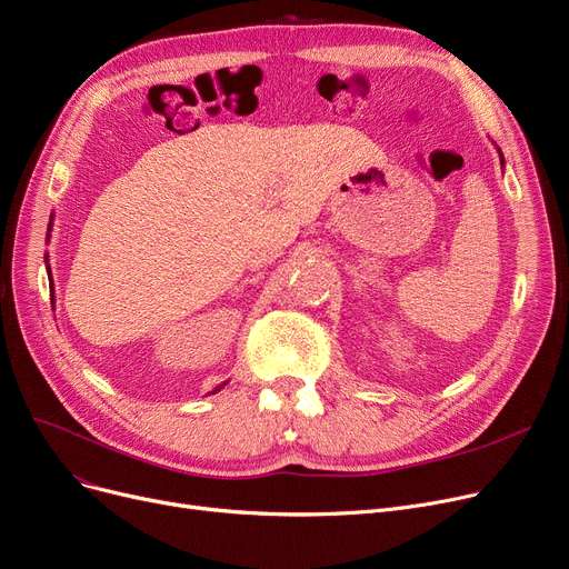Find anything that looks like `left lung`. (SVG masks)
<instances>
[{"mask_svg":"<svg viewBox=\"0 0 569 569\" xmlns=\"http://www.w3.org/2000/svg\"><path fill=\"white\" fill-rule=\"evenodd\" d=\"M500 158H502V153H500ZM502 162H505V160H502Z\"/></svg>","mask_w":569,"mask_h":569,"instance_id":"1","label":"left lung"}]
</instances>
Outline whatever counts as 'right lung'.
<instances>
[{"mask_svg": "<svg viewBox=\"0 0 569 569\" xmlns=\"http://www.w3.org/2000/svg\"><path fill=\"white\" fill-rule=\"evenodd\" d=\"M51 218H53V216H51ZM48 232H51V226H48ZM223 386H226V383H223ZM218 388H220V386H218ZM218 388H216V390H218ZM216 390H213V392H216Z\"/></svg>", "mask_w": 569, "mask_h": 569, "instance_id": "obj_1", "label": "right lung"}]
</instances>
